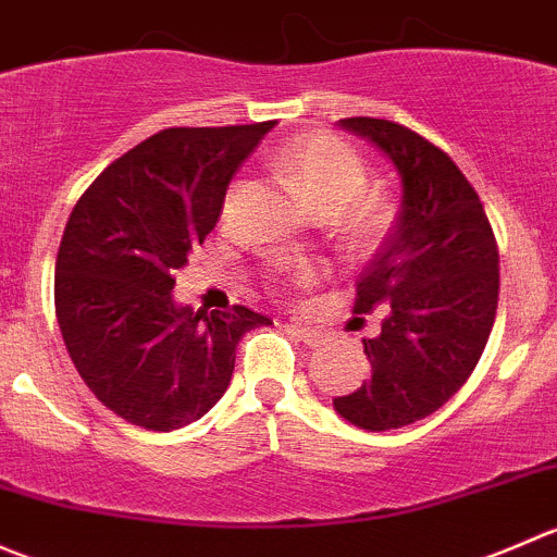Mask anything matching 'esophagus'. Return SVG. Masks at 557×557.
<instances>
[{
	"mask_svg": "<svg viewBox=\"0 0 557 557\" xmlns=\"http://www.w3.org/2000/svg\"><path fill=\"white\" fill-rule=\"evenodd\" d=\"M289 330L302 341V344L311 346V349H317V346H322L324 341H327L324 338V333H319V330H313V327H302V324H297V322H292Z\"/></svg>",
	"mask_w": 557,
	"mask_h": 557,
	"instance_id": "34e87169",
	"label": "esophagus"
}]
</instances>
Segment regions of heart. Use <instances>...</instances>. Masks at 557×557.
Here are the masks:
<instances>
[{
    "instance_id": "heart-1",
    "label": "heart",
    "mask_w": 557,
    "mask_h": 557,
    "mask_svg": "<svg viewBox=\"0 0 557 557\" xmlns=\"http://www.w3.org/2000/svg\"><path fill=\"white\" fill-rule=\"evenodd\" d=\"M276 164L319 216H335L338 235L355 249L373 244L387 230V202L379 197L351 202L366 189L368 170L349 143L311 132L286 143ZM300 278H311V271H300Z\"/></svg>"
}]
</instances>
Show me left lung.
Masks as SVG:
<instances>
[{
    "label": "left lung",
    "instance_id": "1",
    "mask_svg": "<svg viewBox=\"0 0 557 557\" xmlns=\"http://www.w3.org/2000/svg\"><path fill=\"white\" fill-rule=\"evenodd\" d=\"M341 129L384 153L400 181V211L357 278L355 313L387 306L362 341L371 376L333 409L362 431H393L442 409L471 376L498 306V249L458 164L417 132L384 119Z\"/></svg>",
    "mask_w": 557,
    "mask_h": 557
}]
</instances>
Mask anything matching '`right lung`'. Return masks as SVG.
<instances>
[{"label":"right lung","instance_id":"right-lung-1","mask_svg":"<svg viewBox=\"0 0 557 557\" xmlns=\"http://www.w3.org/2000/svg\"><path fill=\"white\" fill-rule=\"evenodd\" d=\"M273 121L162 129L115 159L70 213L57 319L89 389L121 420L175 431L219 404L235 346L273 324L246 306L189 311L175 271L216 227L233 175Z\"/></svg>","mask_w":557,"mask_h":557}]
</instances>
